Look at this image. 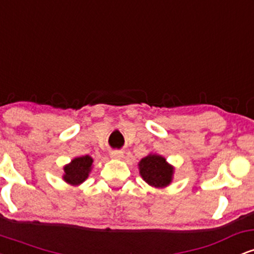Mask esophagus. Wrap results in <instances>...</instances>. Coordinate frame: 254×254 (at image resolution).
I'll return each instance as SVG.
<instances>
[{
  "instance_id": "esophagus-1",
  "label": "esophagus",
  "mask_w": 254,
  "mask_h": 254,
  "mask_svg": "<svg viewBox=\"0 0 254 254\" xmlns=\"http://www.w3.org/2000/svg\"><path fill=\"white\" fill-rule=\"evenodd\" d=\"M110 156L112 157V159H122V157L124 156V154H123V151H121V150H113V151H111Z\"/></svg>"
}]
</instances>
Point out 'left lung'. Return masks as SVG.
<instances>
[{
  "mask_svg": "<svg viewBox=\"0 0 254 254\" xmlns=\"http://www.w3.org/2000/svg\"><path fill=\"white\" fill-rule=\"evenodd\" d=\"M139 176L148 185L155 189H164L171 185L174 176V166L168 164L166 157L150 153L138 162Z\"/></svg>",
  "mask_w": 254,
  "mask_h": 254,
  "instance_id": "8db88e82",
  "label": "left lung"
}]
</instances>
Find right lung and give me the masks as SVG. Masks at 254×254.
Listing matches in <instances>:
<instances>
[{"label":"right lung","mask_w":254,"mask_h":254,"mask_svg":"<svg viewBox=\"0 0 254 254\" xmlns=\"http://www.w3.org/2000/svg\"><path fill=\"white\" fill-rule=\"evenodd\" d=\"M93 162H94V160L89 155L75 157L63 167V180L71 186L81 185L89 177Z\"/></svg>","instance_id":"1"}]
</instances>
